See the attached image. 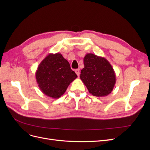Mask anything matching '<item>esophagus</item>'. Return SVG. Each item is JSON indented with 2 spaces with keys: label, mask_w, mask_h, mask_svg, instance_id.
<instances>
[{
  "label": "esophagus",
  "mask_w": 150,
  "mask_h": 150,
  "mask_svg": "<svg viewBox=\"0 0 150 150\" xmlns=\"http://www.w3.org/2000/svg\"><path fill=\"white\" fill-rule=\"evenodd\" d=\"M75 72H76V74L78 75V76H79V74H80V72H79V69H75Z\"/></svg>",
  "instance_id": "34e87169"
}]
</instances>
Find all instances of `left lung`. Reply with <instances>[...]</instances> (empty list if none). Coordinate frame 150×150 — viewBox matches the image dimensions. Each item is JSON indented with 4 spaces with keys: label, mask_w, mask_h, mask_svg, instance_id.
<instances>
[{
    "label": "left lung",
    "mask_w": 150,
    "mask_h": 150,
    "mask_svg": "<svg viewBox=\"0 0 150 150\" xmlns=\"http://www.w3.org/2000/svg\"><path fill=\"white\" fill-rule=\"evenodd\" d=\"M84 67L80 78L89 93L97 97L110 94L116 83L115 72L106 59L92 53L84 57Z\"/></svg>",
    "instance_id": "obj_1"
}]
</instances>
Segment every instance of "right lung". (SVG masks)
Here are the masks:
<instances>
[{
  "mask_svg": "<svg viewBox=\"0 0 150 150\" xmlns=\"http://www.w3.org/2000/svg\"><path fill=\"white\" fill-rule=\"evenodd\" d=\"M78 76L61 53L49 54L38 66L35 78L39 88L46 96L60 98Z\"/></svg>",
  "mask_w": 150,
  "mask_h": 150,
  "instance_id": "obj_1",
  "label": "right lung"
}]
</instances>
